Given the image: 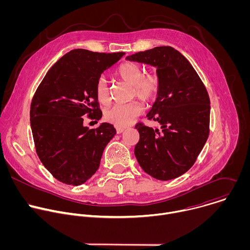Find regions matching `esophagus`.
Segmentation results:
<instances>
[{"mask_svg":"<svg viewBox=\"0 0 250 250\" xmlns=\"http://www.w3.org/2000/svg\"><path fill=\"white\" fill-rule=\"evenodd\" d=\"M116 130H117V133H122L125 130V128L124 127H116Z\"/></svg>","mask_w":250,"mask_h":250,"instance_id":"esophagus-1","label":"esophagus"}]
</instances>
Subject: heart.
Instances as JSON below:
<instances>
[{"mask_svg": "<svg viewBox=\"0 0 250 250\" xmlns=\"http://www.w3.org/2000/svg\"><path fill=\"white\" fill-rule=\"evenodd\" d=\"M116 74L120 79L131 85V97H136L144 104L151 103L158 96L161 81L157 73H145L144 68L140 65L125 61L118 66ZM95 95L99 103L103 104L110 103L109 89L104 79L99 78L96 81ZM141 112V104L137 101H132L127 104L113 105L112 108L105 111L104 120L117 127H124L128 125Z\"/></svg>", "mask_w": 250, "mask_h": 250, "instance_id": "obj_1", "label": "heart"}]
</instances>
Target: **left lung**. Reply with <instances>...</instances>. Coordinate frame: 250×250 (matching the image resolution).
Returning <instances> with one entry per match:
<instances>
[{
	"mask_svg": "<svg viewBox=\"0 0 250 250\" xmlns=\"http://www.w3.org/2000/svg\"><path fill=\"white\" fill-rule=\"evenodd\" d=\"M155 66L161 87L147 119L161 130L135 125L139 140L135 157L145 172L167 181L196 162L209 133V97L191 63L171 46H158L126 57Z\"/></svg>",
	"mask_w": 250,
	"mask_h": 250,
	"instance_id": "obj_1",
	"label": "left lung"
}]
</instances>
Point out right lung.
Listing matches in <instances>:
<instances>
[{
	"label": "right lung",
	"instance_id": "add662e5",
	"mask_svg": "<svg viewBox=\"0 0 250 250\" xmlns=\"http://www.w3.org/2000/svg\"><path fill=\"white\" fill-rule=\"evenodd\" d=\"M125 52L73 49L46 73L30 104V126L38 156L58 181L78 186L100 166L105 146L117 133L113 125H83L84 116L99 121L96 81Z\"/></svg>",
	"mask_w": 250,
	"mask_h": 250
}]
</instances>
